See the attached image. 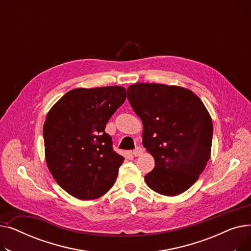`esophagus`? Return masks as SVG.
<instances>
[{
  "instance_id": "esophagus-1",
  "label": "esophagus",
  "mask_w": 251,
  "mask_h": 251,
  "mask_svg": "<svg viewBox=\"0 0 251 251\" xmlns=\"http://www.w3.org/2000/svg\"><path fill=\"white\" fill-rule=\"evenodd\" d=\"M142 152H143V150H142L140 147H137V148H136L135 150H133V151H132V153H133L134 156H139V155L142 154Z\"/></svg>"
}]
</instances>
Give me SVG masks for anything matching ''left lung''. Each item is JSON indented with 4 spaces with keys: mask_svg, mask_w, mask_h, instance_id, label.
<instances>
[{
    "mask_svg": "<svg viewBox=\"0 0 251 251\" xmlns=\"http://www.w3.org/2000/svg\"><path fill=\"white\" fill-rule=\"evenodd\" d=\"M127 99L143 124L142 144L154 159L144 176L153 191L175 196L190 188L209 160L213 122L201 99L189 89L135 83Z\"/></svg>",
    "mask_w": 251,
    "mask_h": 251,
    "instance_id": "1",
    "label": "left lung"
}]
</instances>
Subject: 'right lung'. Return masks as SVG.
I'll return each mask as SVG.
<instances>
[{"instance_id":"add662e5","label":"right lung","mask_w":251,"mask_h":251,"mask_svg":"<svg viewBox=\"0 0 251 251\" xmlns=\"http://www.w3.org/2000/svg\"><path fill=\"white\" fill-rule=\"evenodd\" d=\"M126 100L121 86L76 88L63 96L44 124L46 160L59 185L78 200L108 192L124 157L104 128Z\"/></svg>"}]
</instances>
